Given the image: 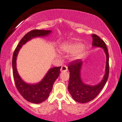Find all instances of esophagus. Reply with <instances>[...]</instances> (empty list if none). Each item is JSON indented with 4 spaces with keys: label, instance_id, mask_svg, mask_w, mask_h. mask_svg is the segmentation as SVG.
I'll return each mask as SVG.
<instances>
[{
    "label": "esophagus",
    "instance_id": "obj_1",
    "mask_svg": "<svg viewBox=\"0 0 122 122\" xmlns=\"http://www.w3.org/2000/svg\"><path fill=\"white\" fill-rule=\"evenodd\" d=\"M61 72H67V71H68V67L66 66H64V65H63V66H61Z\"/></svg>",
    "mask_w": 122,
    "mask_h": 122
}]
</instances>
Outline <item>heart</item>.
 <instances>
[{
    "instance_id": "heart-1",
    "label": "heart",
    "mask_w": 122,
    "mask_h": 122,
    "mask_svg": "<svg viewBox=\"0 0 122 122\" xmlns=\"http://www.w3.org/2000/svg\"><path fill=\"white\" fill-rule=\"evenodd\" d=\"M60 49L64 53L72 54L74 59H81L86 55L87 51V47L81 42L77 41H69L63 42L60 45Z\"/></svg>"
}]
</instances>
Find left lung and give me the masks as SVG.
Listing matches in <instances>:
<instances>
[{
  "label": "left lung",
  "instance_id": "obj_1",
  "mask_svg": "<svg viewBox=\"0 0 122 122\" xmlns=\"http://www.w3.org/2000/svg\"><path fill=\"white\" fill-rule=\"evenodd\" d=\"M91 36L92 37V47L103 49L106 55L105 74L102 80L97 85L86 84L83 82L81 75L83 61L79 59L71 63L68 67L70 73L68 89L74 100L80 103H86L95 99L105 86L109 77V54L107 45L104 41L96 35L93 34Z\"/></svg>",
  "mask_w": 122,
  "mask_h": 122
}]
</instances>
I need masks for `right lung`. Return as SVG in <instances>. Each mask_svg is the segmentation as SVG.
<instances>
[{
  "mask_svg": "<svg viewBox=\"0 0 122 122\" xmlns=\"http://www.w3.org/2000/svg\"><path fill=\"white\" fill-rule=\"evenodd\" d=\"M51 33V30H34L30 31L20 40L13 55V74L15 86L22 97L32 103H41L48 98L54 83L59 77L61 67L50 68L42 80L38 83H28L22 79L17 71V58L21 47L26 42L34 38L46 37Z\"/></svg>",
  "mask_w": 122,
  "mask_h": 122,
  "instance_id": "1",
  "label": "right lung"
}]
</instances>
